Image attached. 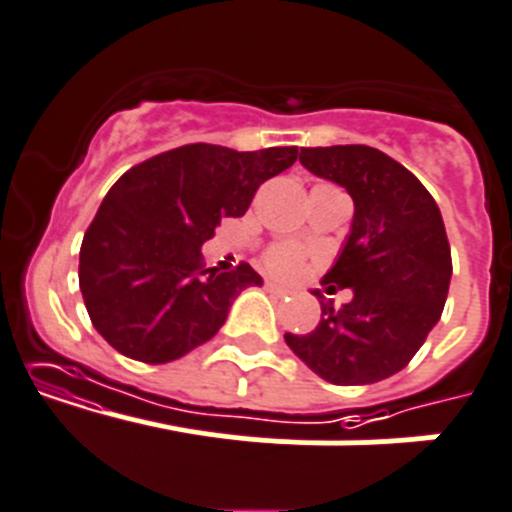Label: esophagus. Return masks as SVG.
Masks as SVG:
<instances>
[{
	"instance_id": "1",
	"label": "esophagus",
	"mask_w": 512,
	"mask_h": 512,
	"mask_svg": "<svg viewBox=\"0 0 512 512\" xmlns=\"http://www.w3.org/2000/svg\"><path fill=\"white\" fill-rule=\"evenodd\" d=\"M266 291H269V294H274V296H289L291 294L289 289H284V286L274 284V281H266Z\"/></svg>"
}]
</instances>
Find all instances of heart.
Instances as JSON below:
<instances>
[{
    "label": "heart",
    "instance_id": "b5f03b06",
    "mask_svg": "<svg viewBox=\"0 0 512 512\" xmlns=\"http://www.w3.org/2000/svg\"><path fill=\"white\" fill-rule=\"evenodd\" d=\"M306 251L299 243H274L264 251V266L276 279H296L304 269Z\"/></svg>",
    "mask_w": 512,
    "mask_h": 512
}]
</instances>
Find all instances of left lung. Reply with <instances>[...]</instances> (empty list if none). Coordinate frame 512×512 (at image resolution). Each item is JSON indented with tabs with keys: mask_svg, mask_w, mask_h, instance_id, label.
<instances>
[{
	"mask_svg": "<svg viewBox=\"0 0 512 512\" xmlns=\"http://www.w3.org/2000/svg\"><path fill=\"white\" fill-rule=\"evenodd\" d=\"M319 178L347 188L352 233L324 276L329 291L352 289L337 309L321 299L309 334H284L291 352L321 379L342 387L372 384L405 369L440 321L452 256L440 208L402 163L369 145L301 148Z\"/></svg>",
	"mask_w": 512,
	"mask_h": 512,
	"instance_id": "8db88e82",
	"label": "left lung"
}]
</instances>
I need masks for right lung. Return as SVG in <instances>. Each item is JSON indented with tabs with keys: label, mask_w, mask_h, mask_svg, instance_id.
<instances>
[{
	"label": "right lung",
	"mask_w": 512,
	"mask_h": 512,
	"mask_svg": "<svg viewBox=\"0 0 512 512\" xmlns=\"http://www.w3.org/2000/svg\"><path fill=\"white\" fill-rule=\"evenodd\" d=\"M296 155L294 145L238 153L193 143L120 175L80 246V291L102 339L130 359L165 364L216 337L233 299L261 276L243 261L206 269L201 246Z\"/></svg>",
	"instance_id": "obj_1"
}]
</instances>
